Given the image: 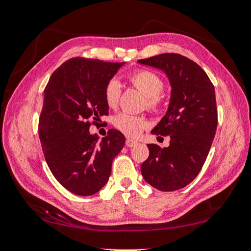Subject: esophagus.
Returning a JSON list of instances; mask_svg holds the SVG:
<instances>
[{"instance_id":"esophagus-1","label":"esophagus","mask_w":251,"mask_h":251,"mask_svg":"<svg viewBox=\"0 0 251 251\" xmlns=\"http://www.w3.org/2000/svg\"><path fill=\"white\" fill-rule=\"evenodd\" d=\"M137 141H135V140H131V139H127L126 140V146L128 147V148H132V147H135L136 145H137Z\"/></svg>"}]
</instances>
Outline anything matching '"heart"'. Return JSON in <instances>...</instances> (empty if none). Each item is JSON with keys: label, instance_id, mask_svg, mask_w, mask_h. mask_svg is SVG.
<instances>
[{"label": "heart", "instance_id": "1", "mask_svg": "<svg viewBox=\"0 0 251 251\" xmlns=\"http://www.w3.org/2000/svg\"><path fill=\"white\" fill-rule=\"evenodd\" d=\"M128 81L134 87L146 96V105L148 109L155 111L161 104V93L164 90L163 78L155 72L150 70H137L129 74ZM121 86L117 79L112 78L106 83L103 96L105 103L110 108H115L119 103ZM115 128L127 137L135 138L139 136L146 128L148 123L146 117L130 113H119L113 119Z\"/></svg>", "mask_w": 251, "mask_h": 251}]
</instances>
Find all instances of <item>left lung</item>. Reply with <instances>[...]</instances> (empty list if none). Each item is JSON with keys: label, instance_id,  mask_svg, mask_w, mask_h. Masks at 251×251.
Masks as SVG:
<instances>
[{"label": "left lung", "instance_id": "1", "mask_svg": "<svg viewBox=\"0 0 251 251\" xmlns=\"http://www.w3.org/2000/svg\"><path fill=\"white\" fill-rule=\"evenodd\" d=\"M138 62L159 69L172 86L166 114L151 131L170 136L169 146L148 145L150 154L141 174L159 191L182 189L201 172L216 135L215 87L206 72L182 55L162 54Z\"/></svg>", "mask_w": 251, "mask_h": 251}]
</instances>
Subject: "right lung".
Returning a JSON list of instances; mask_svg holds the SVG:
<instances>
[{"instance_id":"obj_1","label":"right lung","mask_w":251,"mask_h":251,"mask_svg":"<svg viewBox=\"0 0 251 251\" xmlns=\"http://www.w3.org/2000/svg\"><path fill=\"white\" fill-rule=\"evenodd\" d=\"M125 62L75 57L51 74L44 90L39 136L51 174L71 193L89 196L103 188L112 162L125 145L117 129L99 139L89 132L109 114L103 90Z\"/></svg>"}]
</instances>
